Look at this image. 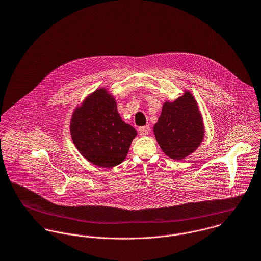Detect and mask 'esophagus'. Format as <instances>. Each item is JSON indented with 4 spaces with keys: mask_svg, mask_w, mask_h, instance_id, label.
Listing matches in <instances>:
<instances>
[{
    "mask_svg": "<svg viewBox=\"0 0 261 261\" xmlns=\"http://www.w3.org/2000/svg\"><path fill=\"white\" fill-rule=\"evenodd\" d=\"M149 125H146V126H142L139 128V133L141 136H148L149 133Z\"/></svg>",
    "mask_w": 261,
    "mask_h": 261,
    "instance_id": "esophagus-1",
    "label": "esophagus"
}]
</instances>
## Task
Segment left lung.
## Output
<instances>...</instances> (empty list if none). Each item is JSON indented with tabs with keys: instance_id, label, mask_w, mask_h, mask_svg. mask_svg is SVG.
I'll use <instances>...</instances> for the list:
<instances>
[{
	"instance_id": "1",
	"label": "left lung",
	"mask_w": 261,
	"mask_h": 261,
	"mask_svg": "<svg viewBox=\"0 0 261 261\" xmlns=\"http://www.w3.org/2000/svg\"><path fill=\"white\" fill-rule=\"evenodd\" d=\"M153 134L162 150L173 160H183L197 149L204 138V123L191 92L164 103Z\"/></svg>"
}]
</instances>
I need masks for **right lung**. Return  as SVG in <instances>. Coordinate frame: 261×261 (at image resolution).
<instances>
[{
  "label": "right lung",
  "instance_id": "right-lung-1",
  "mask_svg": "<svg viewBox=\"0 0 261 261\" xmlns=\"http://www.w3.org/2000/svg\"><path fill=\"white\" fill-rule=\"evenodd\" d=\"M70 133L78 151L101 168L122 163L137 136V130L121 119L114 97L105 88L95 90L76 108Z\"/></svg>",
  "mask_w": 261,
  "mask_h": 261
}]
</instances>
